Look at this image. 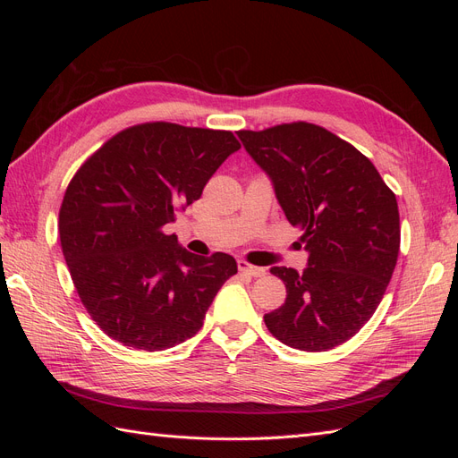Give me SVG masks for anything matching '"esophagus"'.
<instances>
[{"label": "esophagus", "instance_id": "1", "mask_svg": "<svg viewBox=\"0 0 458 458\" xmlns=\"http://www.w3.org/2000/svg\"><path fill=\"white\" fill-rule=\"evenodd\" d=\"M239 271L244 275H250V276H263L266 275V269L263 267H256L252 263H248L244 259H239Z\"/></svg>", "mask_w": 458, "mask_h": 458}]
</instances>
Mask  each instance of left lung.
I'll use <instances>...</instances> for the list:
<instances>
[{"label": "left lung", "mask_w": 458, "mask_h": 458, "mask_svg": "<svg viewBox=\"0 0 458 458\" xmlns=\"http://www.w3.org/2000/svg\"><path fill=\"white\" fill-rule=\"evenodd\" d=\"M237 133L310 252L301 273L271 267L286 300L263 321L294 350L336 348L377 311L392 279L401 241L395 195L365 155L315 123Z\"/></svg>", "instance_id": "obj_1"}]
</instances>
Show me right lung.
Returning <instances> with one entry per match:
<instances>
[{"instance_id":"add662e5","label":"right lung","mask_w":458,"mask_h":458,"mask_svg":"<svg viewBox=\"0 0 458 458\" xmlns=\"http://www.w3.org/2000/svg\"><path fill=\"white\" fill-rule=\"evenodd\" d=\"M239 148L231 131L147 122L80 165L61 204L59 237L78 296L106 336L160 352L200 330L237 261L191 254L164 225L200 199Z\"/></svg>"}]
</instances>
